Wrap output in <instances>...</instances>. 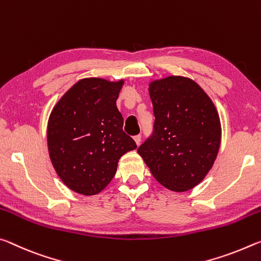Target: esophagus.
<instances>
[{
    "label": "esophagus",
    "mask_w": 261,
    "mask_h": 261,
    "mask_svg": "<svg viewBox=\"0 0 261 261\" xmlns=\"http://www.w3.org/2000/svg\"><path fill=\"white\" fill-rule=\"evenodd\" d=\"M134 141H135V143L138 144V146H140V143H141V135L134 136Z\"/></svg>",
    "instance_id": "34e87169"
}]
</instances>
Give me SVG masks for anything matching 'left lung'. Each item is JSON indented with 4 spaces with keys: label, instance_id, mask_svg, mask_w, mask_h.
Masks as SVG:
<instances>
[{
    "label": "left lung",
    "instance_id": "left-lung-1",
    "mask_svg": "<svg viewBox=\"0 0 261 261\" xmlns=\"http://www.w3.org/2000/svg\"><path fill=\"white\" fill-rule=\"evenodd\" d=\"M153 134L138 149L161 185L186 192L201 182L220 150L222 128L214 102L185 76H166L149 83Z\"/></svg>",
    "mask_w": 261,
    "mask_h": 261
}]
</instances>
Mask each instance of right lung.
<instances>
[{
    "label": "right lung",
    "instance_id": "add662e5",
    "mask_svg": "<svg viewBox=\"0 0 261 261\" xmlns=\"http://www.w3.org/2000/svg\"><path fill=\"white\" fill-rule=\"evenodd\" d=\"M125 80H80L54 105L47 122V148L62 182L79 194L100 193L117 172L118 162L136 149L122 130L117 108Z\"/></svg>",
    "mask_w": 261,
    "mask_h": 261
}]
</instances>
